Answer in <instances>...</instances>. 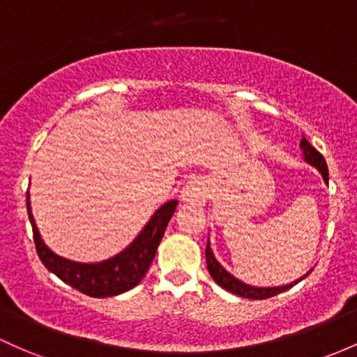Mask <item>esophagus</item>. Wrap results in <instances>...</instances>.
<instances>
[{"label": "esophagus", "mask_w": 357, "mask_h": 357, "mask_svg": "<svg viewBox=\"0 0 357 357\" xmlns=\"http://www.w3.org/2000/svg\"><path fill=\"white\" fill-rule=\"evenodd\" d=\"M185 197L188 199H202V193L198 190H195V188H188L185 191Z\"/></svg>", "instance_id": "esophagus-1"}]
</instances>
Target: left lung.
Masks as SVG:
<instances>
[{
	"label": "left lung",
	"instance_id": "left-lung-1",
	"mask_svg": "<svg viewBox=\"0 0 357 357\" xmlns=\"http://www.w3.org/2000/svg\"><path fill=\"white\" fill-rule=\"evenodd\" d=\"M300 146H301V149H303L305 160H307V162H310L312 166H315L317 169L322 172L324 181L328 183V167H327V162H325L324 155L320 154V152L317 151V149L313 147L307 139L301 140ZM205 257H206V268H208L210 276L213 278L215 283L220 284L223 289H227V291L234 293V295L242 296V298H250V300L271 298V296L280 295V293L287 291V289L291 288L293 284H296L300 280H303V278H300V280L295 281V283L284 284V287H278V288H256V287H249V284L242 283V281H238L237 278H234L230 273H227L225 269H223L222 266L218 264V261L213 257V252H211V249H210L208 244H206V249H205Z\"/></svg>",
	"mask_w": 357,
	"mask_h": 357
}]
</instances>
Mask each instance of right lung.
<instances>
[{"label": "right lung", "instance_id": "1", "mask_svg": "<svg viewBox=\"0 0 357 357\" xmlns=\"http://www.w3.org/2000/svg\"><path fill=\"white\" fill-rule=\"evenodd\" d=\"M176 205H178V199H172L162 208H159L158 213L147 223L146 229L140 232V236L132 242L130 248L125 249L119 256L105 262H98V264H81V262L59 257L44 244L33 222L29 193H26V210H29V218L32 223L35 249H37L42 264L69 287L76 288L77 291L88 296H95V298L120 295L142 281L147 269L151 268L155 250L166 232V227L174 213Z\"/></svg>", "mask_w": 357, "mask_h": 357}]
</instances>
